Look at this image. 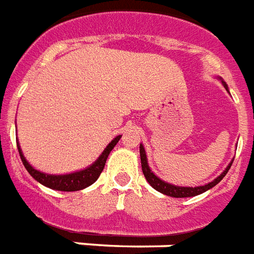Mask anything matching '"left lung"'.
Masks as SVG:
<instances>
[{
    "mask_svg": "<svg viewBox=\"0 0 254 254\" xmlns=\"http://www.w3.org/2000/svg\"><path fill=\"white\" fill-rule=\"evenodd\" d=\"M221 79V78H219ZM222 82L223 87L229 91L227 89V84ZM140 157H141V168H142V174L145 176L146 182L149 183V185L156 190V191H159L161 194L164 195H168V196H172V198H190V196H196L199 194H203L206 192L207 190L213 189L214 186H217L221 180L225 178V175L227 174V171L230 170V167H232V163H233V159L229 165H227L225 171H223L222 174L217 176L213 182H210L207 185L204 186H196V187H183V186H175V185H171L168 182H164V180H161L157 175H155V172H152V170L149 168V164H148V159H146V153H145V149H144V145L140 144Z\"/></svg>",
    "mask_w": 254,
    "mask_h": 254,
    "instance_id": "8db88e82",
    "label": "left lung"
}]
</instances>
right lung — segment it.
<instances>
[{"label":"right lung","mask_w":254,"mask_h":254,"mask_svg":"<svg viewBox=\"0 0 254 254\" xmlns=\"http://www.w3.org/2000/svg\"><path fill=\"white\" fill-rule=\"evenodd\" d=\"M121 134H118L117 137H114L112 141L109 142L108 146L103 149V152L98 156V159L94 161L93 164L86 167L83 170L75 171L71 174H63V175H52V174H46V172H41V171L36 170L35 167H32L28 160L25 159V156L22 153L21 146L18 144V138L17 140V148H18V153L21 157L22 164L27 168L32 178L37 180L40 185L46 186L48 189L58 190V191H79L86 187H89L98 179L99 175L105 168L106 160H108L109 153L113 151V148L117 145V142L120 141Z\"/></svg>","instance_id":"right-lung-1"}]
</instances>
